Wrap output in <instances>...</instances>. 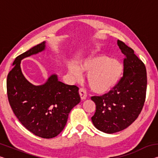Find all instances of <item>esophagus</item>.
Wrapping results in <instances>:
<instances>
[{"label": "esophagus", "mask_w": 158, "mask_h": 158, "mask_svg": "<svg viewBox=\"0 0 158 158\" xmlns=\"http://www.w3.org/2000/svg\"><path fill=\"white\" fill-rule=\"evenodd\" d=\"M79 95H80V97H81V99L82 100H85V98H86L87 97V93H86V90H85L84 89H83V88H81V89H79Z\"/></svg>", "instance_id": "34e87169"}]
</instances>
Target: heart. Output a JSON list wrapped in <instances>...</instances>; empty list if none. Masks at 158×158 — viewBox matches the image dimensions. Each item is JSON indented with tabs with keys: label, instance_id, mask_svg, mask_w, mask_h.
<instances>
[{
	"label": "heart",
	"instance_id": "obj_1",
	"mask_svg": "<svg viewBox=\"0 0 158 158\" xmlns=\"http://www.w3.org/2000/svg\"><path fill=\"white\" fill-rule=\"evenodd\" d=\"M69 73L74 78H80L82 72L88 73L87 81L90 89L97 93H105L118 83L123 72L122 63L106 56L89 58L80 64L79 68L68 64Z\"/></svg>",
	"mask_w": 158,
	"mask_h": 158
}]
</instances>
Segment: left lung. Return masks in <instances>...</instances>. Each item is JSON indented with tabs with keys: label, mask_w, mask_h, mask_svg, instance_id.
<instances>
[{
	"label": "left lung",
	"mask_w": 158,
	"mask_h": 158,
	"mask_svg": "<svg viewBox=\"0 0 158 158\" xmlns=\"http://www.w3.org/2000/svg\"><path fill=\"white\" fill-rule=\"evenodd\" d=\"M125 58L123 77L110 91L93 96L96 111L91 120L102 132L113 134L127 128L137 118L145 102L147 75L144 63L123 42L117 41Z\"/></svg>",
	"instance_id": "obj_1"
}]
</instances>
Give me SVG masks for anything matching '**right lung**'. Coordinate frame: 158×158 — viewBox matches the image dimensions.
<instances>
[{"label": "right lung", "instance_id": "1", "mask_svg": "<svg viewBox=\"0 0 158 158\" xmlns=\"http://www.w3.org/2000/svg\"><path fill=\"white\" fill-rule=\"evenodd\" d=\"M45 42L15 58L7 79V93L10 106L19 121L37 137H56L65 127L74 106L80 102L79 88L59 81L52 74L44 84L35 85L25 78L21 60L45 49Z\"/></svg>", "mask_w": 158, "mask_h": 158}]
</instances>
